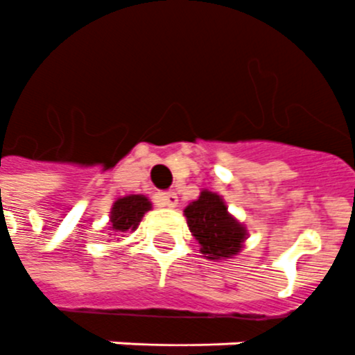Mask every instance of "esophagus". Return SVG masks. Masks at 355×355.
Wrapping results in <instances>:
<instances>
[{"instance_id": "obj_1", "label": "esophagus", "mask_w": 355, "mask_h": 355, "mask_svg": "<svg viewBox=\"0 0 355 355\" xmlns=\"http://www.w3.org/2000/svg\"><path fill=\"white\" fill-rule=\"evenodd\" d=\"M178 194L175 192H163L159 194V203L163 207H175L178 205Z\"/></svg>"}]
</instances>
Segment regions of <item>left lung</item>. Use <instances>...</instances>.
Listing matches in <instances>:
<instances>
[{
  "instance_id": "1",
  "label": "left lung",
  "mask_w": 355,
  "mask_h": 355,
  "mask_svg": "<svg viewBox=\"0 0 355 355\" xmlns=\"http://www.w3.org/2000/svg\"><path fill=\"white\" fill-rule=\"evenodd\" d=\"M192 236L200 243L201 254L209 260L236 257L248 240V227L232 216L218 192L201 191L183 211Z\"/></svg>"
}]
</instances>
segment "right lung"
I'll use <instances>...</instances> for the list:
<instances>
[{"instance_id": "obj_1", "label": "right lung", "mask_w": 355, "mask_h": 355, "mask_svg": "<svg viewBox=\"0 0 355 355\" xmlns=\"http://www.w3.org/2000/svg\"><path fill=\"white\" fill-rule=\"evenodd\" d=\"M152 209V201L143 194L123 196L113 201L110 211V229L113 234L124 236L126 232H133L139 227L143 216Z\"/></svg>"}]
</instances>
